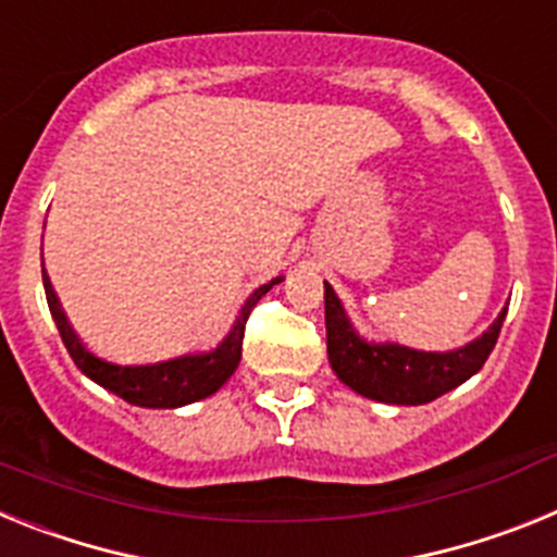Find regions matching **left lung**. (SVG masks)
<instances>
[{
  "instance_id": "left-lung-1",
  "label": "left lung",
  "mask_w": 557,
  "mask_h": 557,
  "mask_svg": "<svg viewBox=\"0 0 557 557\" xmlns=\"http://www.w3.org/2000/svg\"><path fill=\"white\" fill-rule=\"evenodd\" d=\"M323 287L326 351L332 371L343 385L382 405H426L462 385L485 366L499 337L502 321L508 314V307L502 309L488 332L471 339L469 346L455 351H416L398 343H368L359 337L332 284L323 282Z\"/></svg>"
}]
</instances>
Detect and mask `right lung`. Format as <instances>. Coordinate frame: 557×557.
<instances>
[{
  "mask_svg": "<svg viewBox=\"0 0 557 557\" xmlns=\"http://www.w3.org/2000/svg\"><path fill=\"white\" fill-rule=\"evenodd\" d=\"M278 282H282V275L273 278L270 284H262V287L250 295L245 307L239 309V314H236L228 337L214 351L186 354V357L166 359V362H156V366H113V362L100 359L97 354H91L83 346V339L77 337L75 329L69 326L66 312L61 309V301H58L52 282H49L47 270H44V289H47L49 312L55 318L63 346H66L69 357L75 359V366L91 382H97L106 391L125 398L127 405L152 407V410H172V407L191 405V401H200V398L218 393L228 382L231 373L239 366V359H243V337L250 309Z\"/></svg>",
  "mask_w": 557,
  "mask_h": 557,
  "instance_id": "add662e5",
  "label": "right lung"
}]
</instances>
